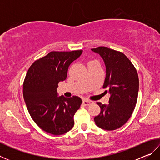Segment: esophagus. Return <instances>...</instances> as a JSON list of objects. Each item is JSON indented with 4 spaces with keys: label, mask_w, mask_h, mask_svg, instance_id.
I'll return each instance as SVG.
<instances>
[{
    "label": "esophagus",
    "mask_w": 160,
    "mask_h": 160,
    "mask_svg": "<svg viewBox=\"0 0 160 160\" xmlns=\"http://www.w3.org/2000/svg\"><path fill=\"white\" fill-rule=\"evenodd\" d=\"M82 103L85 105H86V106H88V105H90L91 104H92V102L90 101V100H88V99H83Z\"/></svg>",
    "instance_id": "34e87169"
}]
</instances>
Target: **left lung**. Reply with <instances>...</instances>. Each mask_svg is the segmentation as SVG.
<instances>
[{"label": "left lung", "instance_id": "8db88e82", "mask_svg": "<svg viewBox=\"0 0 160 160\" xmlns=\"http://www.w3.org/2000/svg\"><path fill=\"white\" fill-rule=\"evenodd\" d=\"M91 50L104 62L106 78L103 88H107L106 92L111 94L109 104L97 103L101 111L94 120L100 128L113 131L124 125L133 112L139 90L138 75L123 53L104 47Z\"/></svg>", "mask_w": 160, "mask_h": 160}]
</instances>
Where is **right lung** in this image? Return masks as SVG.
I'll list each match as a JSON object with an SVG mask.
<instances>
[{"mask_svg": "<svg viewBox=\"0 0 160 160\" xmlns=\"http://www.w3.org/2000/svg\"><path fill=\"white\" fill-rule=\"evenodd\" d=\"M82 50L51 51L34 61L29 68L23 84V97L33 121L43 131L58 135L74 126V115L82 99L73 96H58L59 82L66 79L68 69Z\"/></svg>", "mask_w": 160, "mask_h": 160, "instance_id": "right-lung-1", "label": "right lung"}]
</instances>
